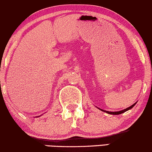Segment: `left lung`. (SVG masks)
Returning a JSON list of instances; mask_svg holds the SVG:
<instances>
[{
    "mask_svg": "<svg viewBox=\"0 0 152 152\" xmlns=\"http://www.w3.org/2000/svg\"><path fill=\"white\" fill-rule=\"evenodd\" d=\"M135 104H133V105L132 106H130V107H128V108H127V109H124V110H122V111H119V112H108V111H105V110H102V109H101V110L102 111H103V112H107V113H108V114H109V115H120V114H122V113H124V112H126V111H128V110H129V109H132L133 108V107H134L135 106Z\"/></svg>",
    "mask_w": 152,
    "mask_h": 152,
    "instance_id": "8db88e82",
    "label": "left lung"
}]
</instances>
